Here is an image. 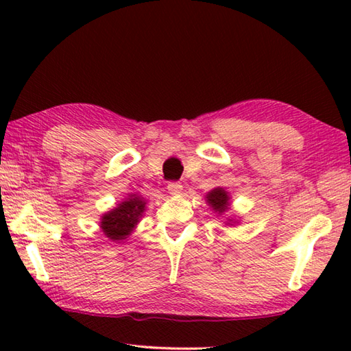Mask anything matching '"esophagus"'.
Returning a JSON list of instances; mask_svg holds the SVG:
<instances>
[{
    "mask_svg": "<svg viewBox=\"0 0 351 351\" xmlns=\"http://www.w3.org/2000/svg\"><path fill=\"white\" fill-rule=\"evenodd\" d=\"M167 191L173 196H180L182 193V185L181 182H169L167 184Z\"/></svg>",
    "mask_w": 351,
    "mask_h": 351,
    "instance_id": "1",
    "label": "esophagus"
}]
</instances>
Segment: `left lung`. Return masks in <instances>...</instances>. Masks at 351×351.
Returning a JSON list of instances; mask_svg holds the SVG:
<instances>
[{
	"mask_svg": "<svg viewBox=\"0 0 351 351\" xmlns=\"http://www.w3.org/2000/svg\"><path fill=\"white\" fill-rule=\"evenodd\" d=\"M205 200L208 206L211 208V210L217 214V215H223L226 214L230 210V196H229V191H226L223 187H215L211 191L206 193ZM238 220L235 219H226V225L228 226H234L237 225Z\"/></svg>",
	"mask_w": 351,
	"mask_h": 351,
	"instance_id": "8db88e82",
	"label": "left lung"
}]
</instances>
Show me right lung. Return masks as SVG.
<instances>
[{"label": "right lung", "mask_w": 351, "mask_h": 351, "mask_svg": "<svg viewBox=\"0 0 351 351\" xmlns=\"http://www.w3.org/2000/svg\"><path fill=\"white\" fill-rule=\"evenodd\" d=\"M145 211L146 199L138 193H130L113 210L101 215L99 228L110 241H125L137 228Z\"/></svg>", "instance_id": "add662e5"}]
</instances>
